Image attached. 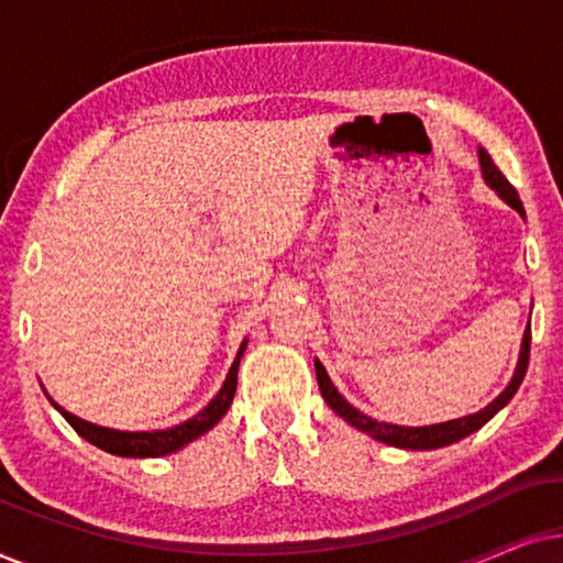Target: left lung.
<instances>
[{"label":"left lung","mask_w":563,"mask_h":563,"mask_svg":"<svg viewBox=\"0 0 563 563\" xmlns=\"http://www.w3.org/2000/svg\"><path fill=\"white\" fill-rule=\"evenodd\" d=\"M479 164H482L484 181H487L489 187L495 189L497 195L503 197L507 205L515 207V210H518L522 218H526V210H522V202H520L518 191H515L512 184L505 179V174L499 172V168L495 166V161L489 158V153L484 151V148H479ZM528 361H530V325L526 330V335H522L520 361H518V368H515L512 382L507 384V389L495 399V402H489L487 407H484V410H479L476 415H466V418L449 420V422H438V426H426V428L389 426V422H379V420L368 418V415L358 412L356 407L349 405L341 395H338V389L333 387V382L328 379L325 368H322L320 361H314V372H318V384H320L322 397H325V402L333 407V410L341 415L343 420H349L353 428H358V430H364V433L374 435L376 441L397 445V449L428 451V449H441V445L456 443V441H461V438L472 435L474 430H479L482 426H487V422L495 418V415L503 410V407L515 397V391H518V387L522 384V376H526V372H528Z\"/></svg>","instance_id":"left-lung-1"}]
</instances>
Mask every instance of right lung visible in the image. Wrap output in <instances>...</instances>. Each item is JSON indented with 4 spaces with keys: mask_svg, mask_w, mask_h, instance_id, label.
Returning <instances> with one entry per match:
<instances>
[{
    "mask_svg": "<svg viewBox=\"0 0 563 563\" xmlns=\"http://www.w3.org/2000/svg\"><path fill=\"white\" fill-rule=\"evenodd\" d=\"M245 351V341L238 351V358L230 366L228 379L222 384V389L218 391V397L212 399L210 405L205 407L202 412L195 415V418L181 422V426L168 428V430H153V433H125V430H112V428H99L91 426V422L76 418V415L66 412L64 407H58V412L71 422V428L79 433L81 438H87L89 443H95L97 449H102L107 453H114V456H133V459H156V456H166V453L179 451L181 445H187L189 441H195L202 433H207L212 426H218V420L228 412V407L233 405L235 397V387H238V364H241V356Z\"/></svg>",
    "mask_w": 563,
    "mask_h": 563,
    "instance_id": "obj_1",
    "label": "right lung"
}]
</instances>
